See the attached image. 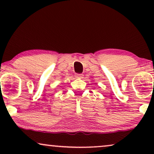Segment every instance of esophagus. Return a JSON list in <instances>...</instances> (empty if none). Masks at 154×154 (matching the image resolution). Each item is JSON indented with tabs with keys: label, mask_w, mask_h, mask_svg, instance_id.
<instances>
[{
	"label": "esophagus",
	"mask_w": 154,
	"mask_h": 154,
	"mask_svg": "<svg viewBox=\"0 0 154 154\" xmlns=\"http://www.w3.org/2000/svg\"><path fill=\"white\" fill-rule=\"evenodd\" d=\"M75 77L78 78V79H82V78L83 77V74H82V73H78V74L75 75Z\"/></svg>",
	"instance_id": "34e87169"
}]
</instances>
